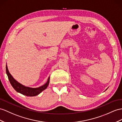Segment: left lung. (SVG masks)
Masks as SVG:
<instances>
[{
    "label": "left lung",
    "instance_id": "left-lung-1",
    "mask_svg": "<svg viewBox=\"0 0 122 122\" xmlns=\"http://www.w3.org/2000/svg\"><path fill=\"white\" fill-rule=\"evenodd\" d=\"M107 89H106V90H107Z\"/></svg>",
    "mask_w": 122,
    "mask_h": 122
}]
</instances>
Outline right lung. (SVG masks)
<instances>
[{
	"instance_id": "1",
	"label": "right lung",
	"mask_w": 122,
	"mask_h": 122,
	"mask_svg": "<svg viewBox=\"0 0 122 122\" xmlns=\"http://www.w3.org/2000/svg\"><path fill=\"white\" fill-rule=\"evenodd\" d=\"M6 73L7 74L8 79L9 81H10L11 85L13 86V88L14 89L15 91L21 94L27 96H35L39 95L40 93H41L43 91L47 88L49 83L50 77H48L47 81L42 86H41L36 88H30V87L26 86L21 85L20 83L17 82L16 80L14 79V78L12 76L10 73H9L7 65H6Z\"/></svg>"
}]
</instances>
